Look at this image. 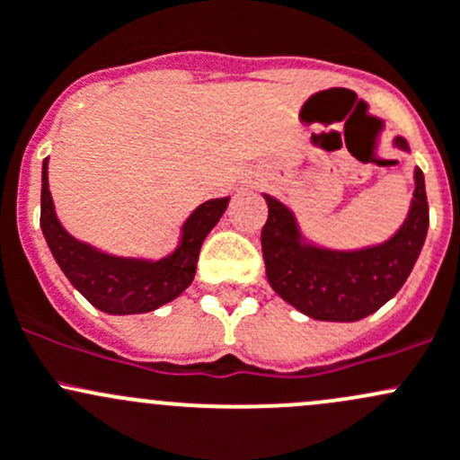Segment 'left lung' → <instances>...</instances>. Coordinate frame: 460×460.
<instances>
[{
  "label": "left lung",
  "mask_w": 460,
  "mask_h": 460,
  "mask_svg": "<svg viewBox=\"0 0 460 460\" xmlns=\"http://www.w3.org/2000/svg\"><path fill=\"white\" fill-rule=\"evenodd\" d=\"M392 144L410 153L403 137H394ZM263 197L265 277L283 301L316 321L352 323L385 305L403 288L428 236L429 210L420 168H414V197L401 228L383 243L358 250L312 243L286 203Z\"/></svg>",
  "instance_id": "left-lung-1"
}]
</instances>
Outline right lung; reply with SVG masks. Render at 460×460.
I'll use <instances>...</instances> for the list:
<instances>
[{"mask_svg":"<svg viewBox=\"0 0 460 460\" xmlns=\"http://www.w3.org/2000/svg\"><path fill=\"white\" fill-rule=\"evenodd\" d=\"M230 197L210 199L183 221L177 248L161 259L117 257L102 252L66 232L55 215L49 190V159L41 165V232L68 281L108 314H144L177 299L192 283L199 250L219 224Z\"/></svg>","mask_w":460,"mask_h":460,"instance_id":"add662e5","label":"right lung"}]
</instances>
